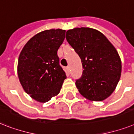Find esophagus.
Listing matches in <instances>:
<instances>
[{"instance_id":"esophagus-1","label":"esophagus","mask_w":134,"mask_h":134,"mask_svg":"<svg viewBox=\"0 0 134 134\" xmlns=\"http://www.w3.org/2000/svg\"><path fill=\"white\" fill-rule=\"evenodd\" d=\"M67 72H70V67L69 66H68V67H67Z\"/></svg>"}]
</instances>
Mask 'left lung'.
<instances>
[{"label": "left lung", "mask_w": 134, "mask_h": 134, "mask_svg": "<svg viewBox=\"0 0 134 134\" xmlns=\"http://www.w3.org/2000/svg\"><path fill=\"white\" fill-rule=\"evenodd\" d=\"M66 39L82 61V77L76 81L78 92L91 101L107 98L121 76V60L117 50L103 34L92 28L69 29Z\"/></svg>", "instance_id": "obj_1"}]
</instances>
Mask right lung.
<instances>
[{
  "label": "right lung",
  "mask_w": 134,
  "mask_h": 134,
  "mask_svg": "<svg viewBox=\"0 0 134 134\" xmlns=\"http://www.w3.org/2000/svg\"><path fill=\"white\" fill-rule=\"evenodd\" d=\"M65 31L52 29L39 32L27 41L19 55V81L24 91L39 103L56 96L67 78L57 55Z\"/></svg>",
  "instance_id": "add662e5"
}]
</instances>
